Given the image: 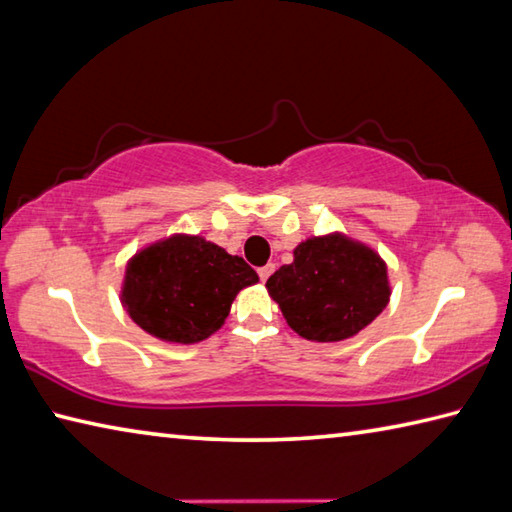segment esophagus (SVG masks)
Here are the masks:
<instances>
[{"label":"esophagus","mask_w":512,"mask_h":512,"mask_svg":"<svg viewBox=\"0 0 512 512\" xmlns=\"http://www.w3.org/2000/svg\"><path fill=\"white\" fill-rule=\"evenodd\" d=\"M274 269H276V267H274L272 263L265 265V267H260V269H258V276H260V281H267V278L274 274Z\"/></svg>","instance_id":"34e87169"}]
</instances>
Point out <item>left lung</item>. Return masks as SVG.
I'll list each match as a JSON object with an SVG mask.
<instances>
[{
    "instance_id": "obj_1",
    "label": "left lung",
    "mask_w": 512,
    "mask_h": 512,
    "mask_svg": "<svg viewBox=\"0 0 512 512\" xmlns=\"http://www.w3.org/2000/svg\"><path fill=\"white\" fill-rule=\"evenodd\" d=\"M265 287L287 325L316 343L352 339L385 310L392 294L385 260L345 234L303 240L294 263L269 276Z\"/></svg>"
}]
</instances>
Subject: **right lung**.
Listing matches in <instances>:
<instances>
[{"instance_id":"obj_1","label":"right lung","mask_w":512,"mask_h":512,"mask_svg":"<svg viewBox=\"0 0 512 512\" xmlns=\"http://www.w3.org/2000/svg\"><path fill=\"white\" fill-rule=\"evenodd\" d=\"M258 274L202 236L173 234L127 263L122 305L133 323L165 343L191 345L218 332L231 303Z\"/></svg>"}]
</instances>
